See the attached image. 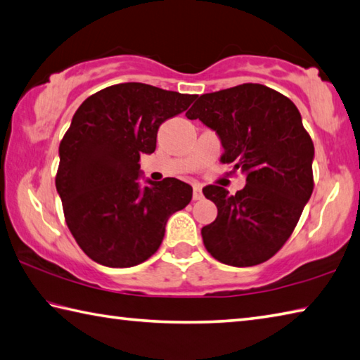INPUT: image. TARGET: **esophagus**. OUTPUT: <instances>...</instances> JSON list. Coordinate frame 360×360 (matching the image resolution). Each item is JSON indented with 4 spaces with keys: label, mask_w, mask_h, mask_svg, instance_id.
Listing matches in <instances>:
<instances>
[{
    "label": "esophagus",
    "mask_w": 360,
    "mask_h": 360,
    "mask_svg": "<svg viewBox=\"0 0 360 360\" xmlns=\"http://www.w3.org/2000/svg\"><path fill=\"white\" fill-rule=\"evenodd\" d=\"M202 198V187L201 184H193V200Z\"/></svg>",
    "instance_id": "obj_1"
}]
</instances>
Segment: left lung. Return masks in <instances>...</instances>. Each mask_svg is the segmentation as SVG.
Here are the masks:
<instances>
[{"mask_svg":"<svg viewBox=\"0 0 360 360\" xmlns=\"http://www.w3.org/2000/svg\"><path fill=\"white\" fill-rule=\"evenodd\" d=\"M186 116L212 129L221 162L245 174L236 195L202 188L217 206V219L201 230L205 247L224 264L264 263L288 240L313 192L315 148L297 107L264 84L244 83L200 96Z\"/></svg>","mask_w":360,"mask_h":360,"instance_id":"obj_1","label":"left lung"}]
</instances>
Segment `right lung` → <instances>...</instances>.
I'll return each instance as SVG.
<instances>
[{"mask_svg":"<svg viewBox=\"0 0 360 360\" xmlns=\"http://www.w3.org/2000/svg\"><path fill=\"white\" fill-rule=\"evenodd\" d=\"M195 97L120 83L89 96L72 117L60 145L56 191L72 236L96 263L146 261L160 247L169 215L191 202L192 187L176 178L141 184L139 162L155 151L160 124Z\"/></svg>","mask_w":360,"mask_h":360,"instance_id":"add662e5","label":"right lung"}]
</instances>
